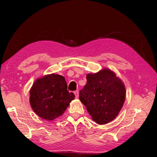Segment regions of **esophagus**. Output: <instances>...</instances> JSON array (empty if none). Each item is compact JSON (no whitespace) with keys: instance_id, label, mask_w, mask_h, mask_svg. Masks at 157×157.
Instances as JSON below:
<instances>
[{"instance_id":"esophagus-1","label":"esophagus","mask_w":157,"mask_h":157,"mask_svg":"<svg viewBox=\"0 0 157 157\" xmlns=\"http://www.w3.org/2000/svg\"><path fill=\"white\" fill-rule=\"evenodd\" d=\"M75 96L78 98L79 96V91H75Z\"/></svg>"}]
</instances>
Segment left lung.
<instances>
[{"instance_id": "8db88e82", "label": "left lung", "mask_w": 157, "mask_h": 157, "mask_svg": "<svg viewBox=\"0 0 157 157\" xmlns=\"http://www.w3.org/2000/svg\"><path fill=\"white\" fill-rule=\"evenodd\" d=\"M74 99L75 95L68 91L65 78L58 74H49L36 79L30 91L32 109L40 118L47 121L62 116Z\"/></svg>"}]
</instances>
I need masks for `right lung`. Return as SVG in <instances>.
<instances>
[{
    "label": "right lung",
    "instance_id": "add662e5",
    "mask_svg": "<svg viewBox=\"0 0 157 157\" xmlns=\"http://www.w3.org/2000/svg\"><path fill=\"white\" fill-rule=\"evenodd\" d=\"M86 79V84L79 91V100L95 123H109L118 115L124 102L123 82L108 68L87 74Z\"/></svg>",
    "mask_w": 157,
    "mask_h": 157
}]
</instances>
